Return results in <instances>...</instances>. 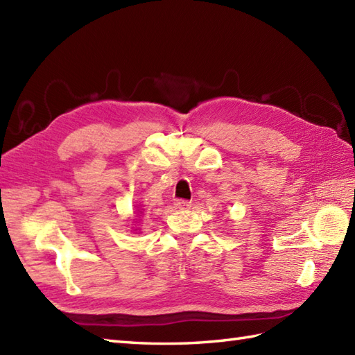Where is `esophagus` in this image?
<instances>
[{
  "label": "esophagus",
  "instance_id": "1",
  "mask_svg": "<svg viewBox=\"0 0 355 355\" xmlns=\"http://www.w3.org/2000/svg\"><path fill=\"white\" fill-rule=\"evenodd\" d=\"M191 205H192V202L187 200H175V202H174V207L178 210H187V209H191Z\"/></svg>",
  "mask_w": 355,
  "mask_h": 355
}]
</instances>
